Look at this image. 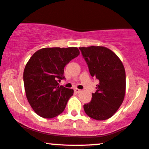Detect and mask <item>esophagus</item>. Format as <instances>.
Returning <instances> with one entry per match:
<instances>
[{"label":"esophagus","instance_id":"esophagus-1","mask_svg":"<svg viewBox=\"0 0 149 149\" xmlns=\"http://www.w3.org/2000/svg\"><path fill=\"white\" fill-rule=\"evenodd\" d=\"M74 92H76V94H80V93L82 92V90H80V89H75Z\"/></svg>","mask_w":149,"mask_h":149}]
</instances>
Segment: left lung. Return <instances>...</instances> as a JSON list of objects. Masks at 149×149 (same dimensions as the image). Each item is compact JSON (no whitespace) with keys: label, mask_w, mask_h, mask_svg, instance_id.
I'll return each mask as SVG.
<instances>
[{"label":"left lung","mask_w":149,"mask_h":149,"mask_svg":"<svg viewBox=\"0 0 149 149\" xmlns=\"http://www.w3.org/2000/svg\"><path fill=\"white\" fill-rule=\"evenodd\" d=\"M92 77L99 80L96 92L92 93L84 110L89 117L103 121L115 114L126 94V71L119 57L113 51L101 46L80 47Z\"/></svg>","instance_id":"left-lung-1"}]
</instances>
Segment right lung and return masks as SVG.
<instances>
[{"instance_id": "right-lung-1", "label": "right lung", "mask_w": 149, "mask_h": 149, "mask_svg": "<svg viewBox=\"0 0 149 149\" xmlns=\"http://www.w3.org/2000/svg\"><path fill=\"white\" fill-rule=\"evenodd\" d=\"M77 47L44 48L36 51L27 62L23 71L26 98L39 116L54 118L65 109L73 89L59 85L64 79V69L78 57Z\"/></svg>"}]
</instances>
